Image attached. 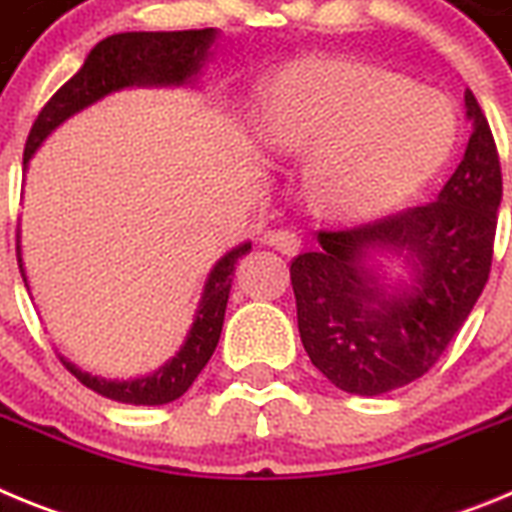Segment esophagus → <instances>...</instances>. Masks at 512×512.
Listing matches in <instances>:
<instances>
[{"instance_id":"1","label":"esophagus","mask_w":512,"mask_h":512,"mask_svg":"<svg viewBox=\"0 0 512 512\" xmlns=\"http://www.w3.org/2000/svg\"><path fill=\"white\" fill-rule=\"evenodd\" d=\"M264 241L269 243V246L277 248V251L287 253V256H295V253L300 251V246H302L300 233H297V230H292V228L269 230V233L264 235Z\"/></svg>"}]
</instances>
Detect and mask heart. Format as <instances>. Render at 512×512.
<instances>
[{
  "instance_id": "1",
  "label": "heart",
  "mask_w": 512,
  "mask_h": 512,
  "mask_svg": "<svg viewBox=\"0 0 512 512\" xmlns=\"http://www.w3.org/2000/svg\"><path fill=\"white\" fill-rule=\"evenodd\" d=\"M266 146L307 158L312 200L338 217H374L410 200L456 140L449 102L351 61H297L264 89Z\"/></svg>"
}]
</instances>
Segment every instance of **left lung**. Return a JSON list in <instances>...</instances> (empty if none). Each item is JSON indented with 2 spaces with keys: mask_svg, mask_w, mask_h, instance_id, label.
Listing matches in <instances>:
<instances>
[{
  "mask_svg": "<svg viewBox=\"0 0 512 512\" xmlns=\"http://www.w3.org/2000/svg\"><path fill=\"white\" fill-rule=\"evenodd\" d=\"M464 102L472 135L438 200L356 228L320 230L318 251L289 266L302 346L338 390L374 397L423 377L490 279L503 171L469 89ZM377 245L411 253L410 293L387 296L365 269V253Z\"/></svg>",
  "mask_w": 512,
  "mask_h": 512,
  "instance_id": "obj_1",
  "label": "left lung"
}]
</instances>
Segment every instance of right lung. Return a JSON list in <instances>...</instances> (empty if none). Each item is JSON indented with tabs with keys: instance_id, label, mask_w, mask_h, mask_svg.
Wrapping results in <instances>:
<instances>
[{
	"instance_id": "add662e5",
	"label": "right lung",
	"mask_w": 512,
	"mask_h": 512,
	"mask_svg": "<svg viewBox=\"0 0 512 512\" xmlns=\"http://www.w3.org/2000/svg\"><path fill=\"white\" fill-rule=\"evenodd\" d=\"M212 40H215L212 27L176 30V33H120L99 40L84 66L40 110L38 120L33 122L30 135H27L22 164L27 166L40 143L63 120H69L74 112L84 110L97 99H102L104 94L117 92L122 87H133V84H184V81H189L200 71ZM248 251H251V243H243L217 261L215 269L207 277L200 310H197V318L189 330L187 343L156 374L133 379V382H107V379L89 377V374L79 372L76 366H71L69 361L61 359L63 366L84 387L99 392L102 397H110V400L128 402V405H166V402L182 397L192 387L197 374L205 369L217 341H220L235 264ZM17 264H20V274L25 279L20 246H17Z\"/></svg>"
}]
</instances>
